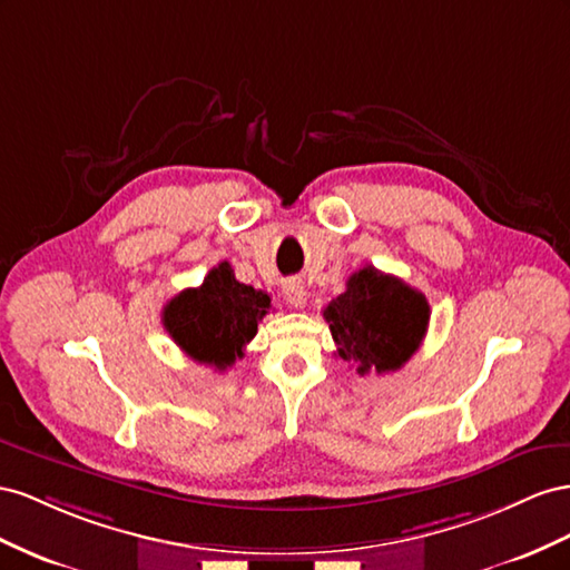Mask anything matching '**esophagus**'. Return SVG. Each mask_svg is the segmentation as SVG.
I'll return each mask as SVG.
<instances>
[{"label":"esophagus","instance_id":"obj_1","mask_svg":"<svg viewBox=\"0 0 570 570\" xmlns=\"http://www.w3.org/2000/svg\"><path fill=\"white\" fill-rule=\"evenodd\" d=\"M284 298H286L288 305L305 307V288H303V282L288 279V282L284 284Z\"/></svg>","mask_w":570,"mask_h":570}]
</instances>
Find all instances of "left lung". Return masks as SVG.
Returning <instances> with one entry per match:
<instances>
[{
  "mask_svg": "<svg viewBox=\"0 0 570 570\" xmlns=\"http://www.w3.org/2000/svg\"><path fill=\"white\" fill-rule=\"evenodd\" d=\"M336 355L355 363L357 375L401 370L420 348L430 324V303L399 276L372 265L348 276L346 291L324 307Z\"/></svg>",
  "mask_w": 570,
  "mask_h": 570,
  "instance_id": "left-lung-1",
  "label": "left lung"
}]
</instances>
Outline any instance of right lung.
Returning <instances> with one entry per match:
<instances>
[{"label":"right lung","instance_id":"1","mask_svg":"<svg viewBox=\"0 0 570 570\" xmlns=\"http://www.w3.org/2000/svg\"><path fill=\"white\" fill-rule=\"evenodd\" d=\"M269 307L265 291L236 282L232 265L219 263L198 288H186L165 305L161 322L186 355L222 372L240 361Z\"/></svg>","mask_w":570,"mask_h":570}]
</instances>
